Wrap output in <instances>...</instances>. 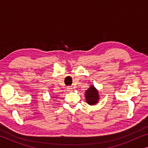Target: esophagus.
Here are the masks:
<instances>
[{"label":"esophagus","mask_w":148,"mask_h":148,"mask_svg":"<svg viewBox=\"0 0 148 148\" xmlns=\"http://www.w3.org/2000/svg\"><path fill=\"white\" fill-rule=\"evenodd\" d=\"M66 90H67L68 92H71V91L73 90V88L72 87L69 86V87H67V88H66Z\"/></svg>","instance_id":"obj_1"}]
</instances>
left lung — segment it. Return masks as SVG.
<instances>
[{
	"mask_svg": "<svg viewBox=\"0 0 148 148\" xmlns=\"http://www.w3.org/2000/svg\"><path fill=\"white\" fill-rule=\"evenodd\" d=\"M86 102L90 105H94L98 103L99 100V94L98 90L92 85L85 93Z\"/></svg>",
	"mask_w": 148,
	"mask_h": 148,
	"instance_id": "8db88e82",
	"label": "left lung"
}]
</instances>
